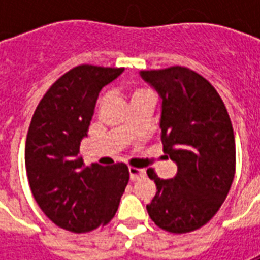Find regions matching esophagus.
Segmentation results:
<instances>
[{"label":"esophagus","mask_w":260,"mask_h":260,"mask_svg":"<svg viewBox=\"0 0 260 260\" xmlns=\"http://www.w3.org/2000/svg\"><path fill=\"white\" fill-rule=\"evenodd\" d=\"M146 173H145V170L143 169H136V167H129V177L132 181H136L142 178V177H145Z\"/></svg>","instance_id":"1"}]
</instances>
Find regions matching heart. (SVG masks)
Wrapping results in <instances>:
<instances>
[{"mask_svg":"<svg viewBox=\"0 0 260 260\" xmlns=\"http://www.w3.org/2000/svg\"><path fill=\"white\" fill-rule=\"evenodd\" d=\"M146 99H154L152 90H149L146 87H135V89H132V91H131V106L135 104V103L142 102V100H146ZM107 100L108 93L104 91L99 97V107H103L107 103Z\"/></svg>","mask_w":260,"mask_h":260,"instance_id":"1","label":"heart"}]
</instances>
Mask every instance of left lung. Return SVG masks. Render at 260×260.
I'll return each mask as SVG.
<instances>
[{
	"label": "left lung",
	"mask_w": 260,
	"mask_h": 260,
	"mask_svg": "<svg viewBox=\"0 0 260 260\" xmlns=\"http://www.w3.org/2000/svg\"><path fill=\"white\" fill-rule=\"evenodd\" d=\"M141 75L163 99L160 138L164 153L178 167L170 180L147 170L157 186L147 213L161 230L191 233L212 220L234 180L231 119L217 90L192 69L175 65Z\"/></svg>",
	"instance_id": "8db88e82"
}]
</instances>
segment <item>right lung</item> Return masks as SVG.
<instances>
[{"mask_svg": "<svg viewBox=\"0 0 260 260\" xmlns=\"http://www.w3.org/2000/svg\"><path fill=\"white\" fill-rule=\"evenodd\" d=\"M124 68L78 65L54 82L31 117L25 147L33 198L54 224L87 233L111 221L129 181L124 163L85 166L87 135L99 93Z\"/></svg>", "mask_w": 260, "mask_h": 260, "instance_id": "add662e5", "label": "right lung"}]
</instances>
